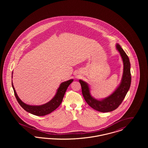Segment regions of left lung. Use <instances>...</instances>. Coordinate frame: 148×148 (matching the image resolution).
<instances>
[{"instance_id": "obj_1", "label": "left lung", "mask_w": 148, "mask_h": 148, "mask_svg": "<svg viewBox=\"0 0 148 148\" xmlns=\"http://www.w3.org/2000/svg\"><path fill=\"white\" fill-rule=\"evenodd\" d=\"M116 48L122 58L124 69L123 77L118 87L109 97L101 100L92 97L88 84L82 80L79 82L81 84L82 94L85 100L92 109L103 113L110 112L115 110L123 101L131 84L130 63L128 56L119 44H116Z\"/></svg>"}]
</instances>
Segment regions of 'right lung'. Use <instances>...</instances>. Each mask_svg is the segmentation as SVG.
Wrapping results in <instances>:
<instances>
[{
	"mask_svg": "<svg viewBox=\"0 0 148 148\" xmlns=\"http://www.w3.org/2000/svg\"><path fill=\"white\" fill-rule=\"evenodd\" d=\"M73 79H71L62 83L60 85L59 88L58 89L56 95L52 99L50 100L49 102L40 106H30L24 103L23 101H21V99L18 97L13 84V82L12 87L14 90L15 98L16 99L18 102L25 111L36 116H44L53 112L60 105L68 87L73 82Z\"/></svg>",
	"mask_w": 148,
	"mask_h": 148,
	"instance_id": "1",
	"label": "right lung"
}]
</instances>
